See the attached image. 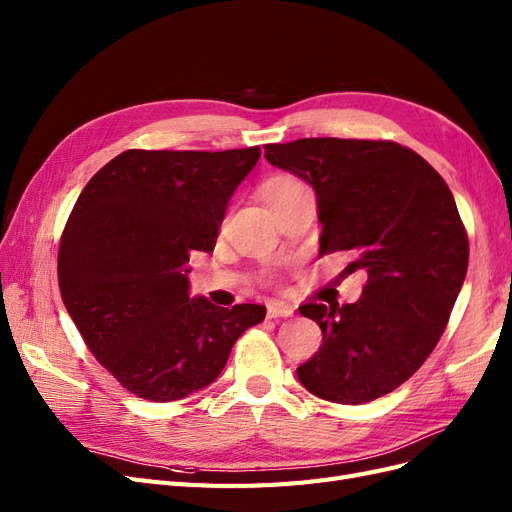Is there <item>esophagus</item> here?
Wrapping results in <instances>:
<instances>
[{"label": "esophagus", "instance_id": "34e87169", "mask_svg": "<svg viewBox=\"0 0 512 512\" xmlns=\"http://www.w3.org/2000/svg\"><path fill=\"white\" fill-rule=\"evenodd\" d=\"M292 312H294V309L290 305L282 303V301H271L267 305V316L269 318H288V316H292Z\"/></svg>", "mask_w": 512, "mask_h": 512}]
</instances>
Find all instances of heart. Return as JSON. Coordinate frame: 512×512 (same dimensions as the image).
Listing matches in <instances>:
<instances>
[{"label":"heart","mask_w":512,"mask_h":512,"mask_svg":"<svg viewBox=\"0 0 512 512\" xmlns=\"http://www.w3.org/2000/svg\"><path fill=\"white\" fill-rule=\"evenodd\" d=\"M301 185H303L301 181L282 175V177H273V179H269V181L265 183V188H262V192H265L267 203H269V205H273L275 200H280V198L288 196L290 192H294L297 188H301Z\"/></svg>","instance_id":"1"}]
</instances>
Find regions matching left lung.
Masks as SVG:
<instances>
[{"mask_svg":"<svg viewBox=\"0 0 512 512\" xmlns=\"http://www.w3.org/2000/svg\"><path fill=\"white\" fill-rule=\"evenodd\" d=\"M269 164L312 185L320 256L350 250L367 284L356 303H305L322 346L297 367L309 393L367 404L404 384L446 329L468 271V235L444 179L391 141L299 138L265 145Z\"/></svg>","mask_w":512,"mask_h":512,"instance_id":"8db88e82","label":"left lung"}]
</instances>
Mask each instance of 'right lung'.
<instances>
[{"mask_svg": "<svg viewBox=\"0 0 512 512\" xmlns=\"http://www.w3.org/2000/svg\"><path fill=\"white\" fill-rule=\"evenodd\" d=\"M260 147L119 153L89 179L59 243L61 299L121 386L175 401L222 374L265 305L190 297V254L211 252Z\"/></svg>", "mask_w": 512, "mask_h": 512, "instance_id": "add662e5", "label": "right lung"}]
</instances>
